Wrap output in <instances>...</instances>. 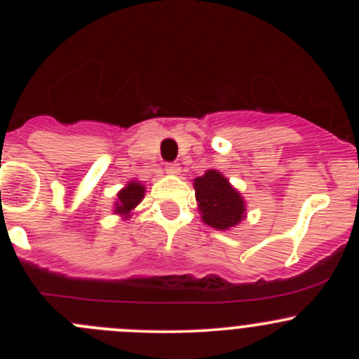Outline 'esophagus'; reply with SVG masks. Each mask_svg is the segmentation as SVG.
Instances as JSON below:
<instances>
[{
  "mask_svg": "<svg viewBox=\"0 0 359 359\" xmlns=\"http://www.w3.org/2000/svg\"><path fill=\"white\" fill-rule=\"evenodd\" d=\"M165 173H168V175H179V173H180L179 163H166Z\"/></svg>",
  "mask_w": 359,
  "mask_h": 359,
  "instance_id": "esophagus-1",
  "label": "esophagus"
}]
</instances>
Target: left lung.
Returning <instances> with one entry per match:
<instances>
[{"instance_id":"obj_1","label":"left lung","mask_w":359,"mask_h":359,"mask_svg":"<svg viewBox=\"0 0 359 359\" xmlns=\"http://www.w3.org/2000/svg\"><path fill=\"white\" fill-rule=\"evenodd\" d=\"M194 193L206 226L226 231L245 219V200L217 170H208L203 177L194 179Z\"/></svg>"}]
</instances>
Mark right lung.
I'll return each mask as SVG.
<instances>
[{
  "label": "right lung",
  "instance_id": "right-lung-1",
  "mask_svg": "<svg viewBox=\"0 0 359 359\" xmlns=\"http://www.w3.org/2000/svg\"><path fill=\"white\" fill-rule=\"evenodd\" d=\"M144 193H146V187H144L140 182H137V180H132V182L126 184V187H123V189L118 193V201L114 203L116 205L114 213L128 219L132 210L142 201Z\"/></svg>",
  "mask_w": 359,
  "mask_h": 359
}]
</instances>
